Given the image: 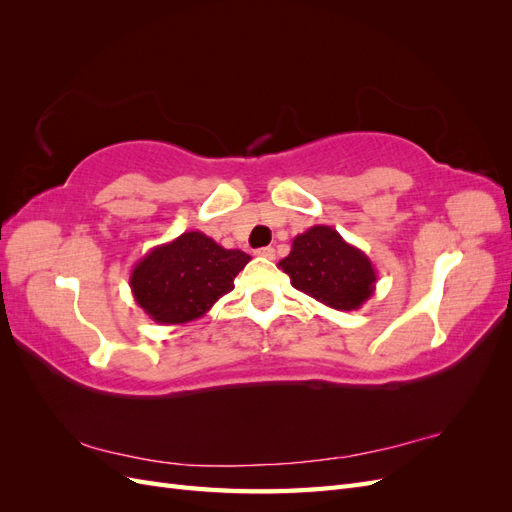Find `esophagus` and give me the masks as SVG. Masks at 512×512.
<instances>
[{
    "label": "esophagus",
    "mask_w": 512,
    "mask_h": 512,
    "mask_svg": "<svg viewBox=\"0 0 512 512\" xmlns=\"http://www.w3.org/2000/svg\"><path fill=\"white\" fill-rule=\"evenodd\" d=\"M256 256L273 260L275 258V250H273V247H260V250H256Z\"/></svg>",
    "instance_id": "esophagus-1"
}]
</instances>
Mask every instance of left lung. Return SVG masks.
Listing matches in <instances>:
<instances>
[{
    "instance_id": "obj_1",
    "label": "left lung",
    "mask_w": 512,
    "mask_h": 512,
    "mask_svg": "<svg viewBox=\"0 0 512 512\" xmlns=\"http://www.w3.org/2000/svg\"><path fill=\"white\" fill-rule=\"evenodd\" d=\"M280 269L294 288L337 312L361 309L378 282L369 256L331 226H312L294 237Z\"/></svg>"
}]
</instances>
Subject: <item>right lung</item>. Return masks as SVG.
I'll list each match as a JSON object with an SVG mask.
<instances>
[{
  "mask_svg": "<svg viewBox=\"0 0 512 512\" xmlns=\"http://www.w3.org/2000/svg\"><path fill=\"white\" fill-rule=\"evenodd\" d=\"M252 258L226 250L200 230L151 247L130 273L138 307L158 324L203 318L213 303L235 288V277Z\"/></svg>",
  "mask_w": 512,
  "mask_h": 512,
  "instance_id": "1",
  "label": "right lung"
}]
</instances>
